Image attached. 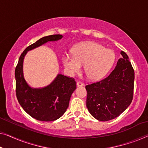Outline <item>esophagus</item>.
<instances>
[{
	"instance_id": "34e87169",
	"label": "esophagus",
	"mask_w": 148,
	"mask_h": 148,
	"mask_svg": "<svg viewBox=\"0 0 148 148\" xmlns=\"http://www.w3.org/2000/svg\"><path fill=\"white\" fill-rule=\"evenodd\" d=\"M84 85L82 82H77L76 83V86L78 87H80V86H83Z\"/></svg>"
}]
</instances>
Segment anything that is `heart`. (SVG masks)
<instances>
[{"mask_svg": "<svg viewBox=\"0 0 148 148\" xmlns=\"http://www.w3.org/2000/svg\"><path fill=\"white\" fill-rule=\"evenodd\" d=\"M115 60V54L111 50L106 49L100 44L84 42L73 48L72 55L65 54L62 61L70 76L80 71L82 65L88 78L91 80L102 79Z\"/></svg>", "mask_w": 148, "mask_h": 148, "instance_id": "1", "label": "heart"}]
</instances>
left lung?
Segmentation results:
<instances>
[{"label":"left lung","mask_w":148,"mask_h":148,"mask_svg":"<svg viewBox=\"0 0 148 148\" xmlns=\"http://www.w3.org/2000/svg\"><path fill=\"white\" fill-rule=\"evenodd\" d=\"M120 54L122 58L108 76L86 86L87 108L99 121L106 122L119 116L133 98L134 70L128 56L123 51Z\"/></svg>","instance_id":"obj_1"}]
</instances>
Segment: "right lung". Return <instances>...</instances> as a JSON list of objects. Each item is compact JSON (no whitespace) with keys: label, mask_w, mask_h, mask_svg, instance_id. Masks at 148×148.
<instances>
[{"label":"right lung","mask_w":148,"mask_h":148,"mask_svg":"<svg viewBox=\"0 0 148 148\" xmlns=\"http://www.w3.org/2000/svg\"><path fill=\"white\" fill-rule=\"evenodd\" d=\"M62 37L61 34L45 36L28 46L21 54L15 69L18 101L26 113L37 120L51 122L60 118L68 108L70 97L76 88V82L74 78L58 74L46 86L32 88L24 76V59L30 50L48 42L58 41Z\"/></svg>","instance_id":"1"}]
</instances>
